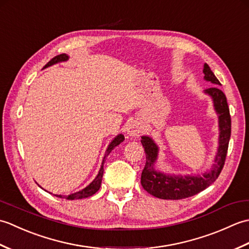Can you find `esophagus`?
Returning a JSON list of instances; mask_svg holds the SVG:
<instances>
[{"mask_svg":"<svg viewBox=\"0 0 249 249\" xmlns=\"http://www.w3.org/2000/svg\"><path fill=\"white\" fill-rule=\"evenodd\" d=\"M144 131V126L139 121H134L128 124L127 135L131 138H138Z\"/></svg>","mask_w":249,"mask_h":249,"instance_id":"1","label":"esophagus"}]
</instances>
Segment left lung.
Listing matches in <instances>:
<instances>
[{"instance_id":"left-lung-1","label":"left lung","mask_w":249,"mask_h":249,"mask_svg":"<svg viewBox=\"0 0 249 249\" xmlns=\"http://www.w3.org/2000/svg\"><path fill=\"white\" fill-rule=\"evenodd\" d=\"M203 73L204 80L213 86L204 89V94L212 99L214 110L218 115V146L214 162L210 170H206L202 174L165 173L155 167L160 147L151 137L142 136L141 143L144 147L146 162L141 174V185L147 193L156 198L179 200L197 195L216 181L225 165L231 136V118L228 103L226 95L219 88L220 82L206 63L203 65Z\"/></svg>"}]
</instances>
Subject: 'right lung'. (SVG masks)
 Here are the masks:
<instances>
[{
	"instance_id": "add662e5",
	"label": "right lung",
	"mask_w": 249,
	"mask_h": 249,
	"mask_svg": "<svg viewBox=\"0 0 249 249\" xmlns=\"http://www.w3.org/2000/svg\"><path fill=\"white\" fill-rule=\"evenodd\" d=\"M68 59H70V56H68L66 53L56 55L51 61H49L48 63H47V64L44 67V70H45V68H47V67H50L52 65L57 64V63L66 62V61H68ZM124 139H125L124 136L122 135V134H119L118 136L114 137V138L112 139V141L110 142L108 147H107V150H106V154L104 156V160H103V162H102V166H100L98 174L96 176V178H95L93 181L88 185L87 187H84L83 189L79 190V192H76V193L71 194V195H68V196H62V195H54V196H56V197H60V198H65V199H68V200H76V199H83V198L91 197V196H93L95 193H97L98 190H99V188H100V185H102V178H103V174H104L105 158L110 154L111 151H112L116 145H119L121 142H123Z\"/></svg>"
}]
</instances>
